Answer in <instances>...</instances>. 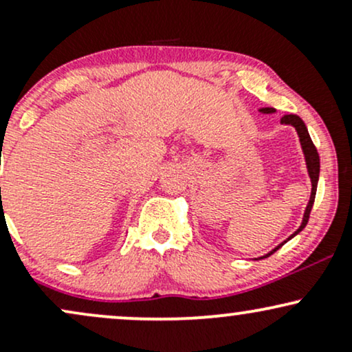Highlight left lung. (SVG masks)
I'll return each instance as SVG.
<instances>
[{
	"label": "left lung",
	"mask_w": 352,
	"mask_h": 352,
	"mask_svg": "<svg viewBox=\"0 0 352 352\" xmlns=\"http://www.w3.org/2000/svg\"><path fill=\"white\" fill-rule=\"evenodd\" d=\"M261 112H265V114H270V112H274V109L265 107V109H261ZM281 122L283 124H292V125H294V129L298 131V135H300V140H301L302 152H305V157H306V165H308V172H309V177H311V185H313V188H311L309 204H308V207H306V212H305V218H302V223H301V227L298 228V232H294L292 235V236H294V235H298V233H300L301 230L306 227V223H308V220H309L311 208H313L314 197H316V187H318V179H319V153L316 151V145H314L313 140H311L308 129H306V125L301 120V117H298L296 114H286V116L281 117ZM292 236H289V238H292ZM289 238H288V240H289ZM280 246H283V243ZM280 246H278V248H280ZM278 248H274L273 252H276ZM272 253H268L266 256H270Z\"/></svg>",
	"instance_id": "obj_1"
}]
</instances>
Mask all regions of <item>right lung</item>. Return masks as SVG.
<instances>
[{"label":"right lung","mask_w":352,"mask_h":352,"mask_svg":"<svg viewBox=\"0 0 352 352\" xmlns=\"http://www.w3.org/2000/svg\"><path fill=\"white\" fill-rule=\"evenodd\" d=\"M0 190H1V188H0Z\"/></svg>","instance_id":"1"}]
</instances>
